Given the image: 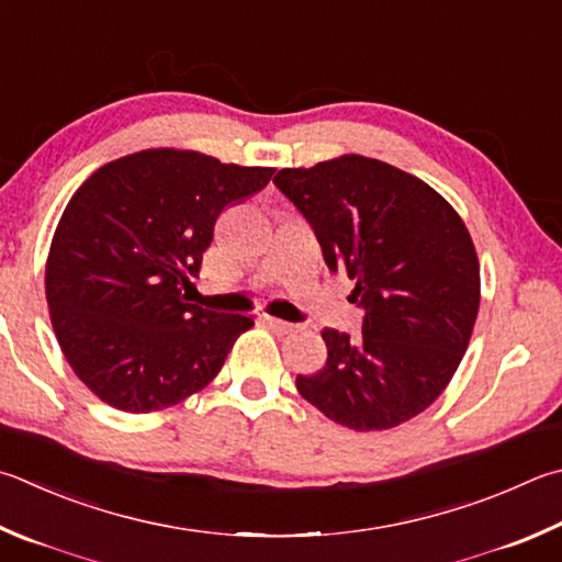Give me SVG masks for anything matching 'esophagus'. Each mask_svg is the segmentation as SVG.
Masks as SVG:
<instances>
[{
	"label": "esophagus",
	"mask_w": 562,
	"mask_h": 562,
	"mask_svg": "<svg viewBox=\"0 0 562 562\" xmlns=\"http://www.w3.org/2000/svg\"><path fill=\"white\" fill-rule=\"evenodd\" d=\"M262 322L268 324L272 331H280V334H292V331H297V329H300V324L284 322V319H278V316H268V314L262 316Z\"/></svg>",
	"instance_id": "1"
}]
</instances>
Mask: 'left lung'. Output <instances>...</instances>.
I'll use <instances>...</instances> for the list:
<instances>
[{
  "instance_id": "obj_1",
  "label": "left lung",
  "mask_w": 562,
  "mask_h": 562,
  "mask_svg": "<svg viewBox=\"0 0 562 562\" xmlns=\"http://www.w3.org/2000/svg\"><path fill=\"white\" fill-rule=\"evenodd\" d=\"M314 231L331 272L356 282L361 336L324 329L326 363L297 391L356 432L423 413L457 371L479 312V262L440 193L385 161L346 155L272 179Z\"/></svg>"
}]
</instances>
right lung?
<instances>
[{
  "mask_svg": "<svg viewBox=\"0 0 562 562\" xmlns=\"http://www.w3.org/2000/svg\"><path fill=\"white\" fill-rule=\"evenodd\" d=\"M270 167L145 149L98 169L50 243L46 300L70 369L100 401L151 413L201 391L252 319L189 304L228 203L268 187Z\"/></svg>",
  "mask_w": 562,
  "mask_h": 562,
  "instance_id": "1",
  "label": "right lung"
}]
</instances>
